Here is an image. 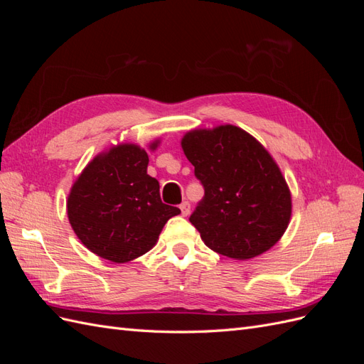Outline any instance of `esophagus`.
Instances as JSON below:
<instances>
[{
  "mask_svg": "<svg viewBox=\"0 0 364 364\" xmlns=\"http://www.w3.org/2000/svg\"><path fill=\"white\" fill-rule=\"evenodd\" d=\"M179 208H181V213H182L183 217H186V215L190 214V203L188 202H182Z\"/></svg>",
  "mask_w": 364,
  "mask_h": 364,
  "instance_id": "1",
  "label": "esophagus"
}]
</instances>
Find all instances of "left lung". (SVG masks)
<instances>
[{
	"label": "left lung",
	"mask_w": 364,
	"mask_h": 364,
	"mask_svg": "<svg viewBox=\"0 0 364 364\" xmlns=\"http://www.w3.org/2000/svg\"><path fill=\"white\" fill-rule=\"evenodd\" d=\"M205 188L190 222L220 255L250 259L278 243L291 217V193L278 164L232 124L194 129L181 141Z\"/></svg>",
	"instance_id": "1"
}]
</instances>
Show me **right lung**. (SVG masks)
<instances>
[{
    "label": "right lung",
    "mask_w": 364,
    "mask_h": 364,
    "mask_svg": "<svg viewBox=\"0 0 364 364\" xmlns=\"http://www.w3.org/2000/svg\"><path fill=\"white\" fill-rule=\"evenodd\" d=\"M159 139L149 144L153 151ZM149 155L123 142L102 151L71 186L68 220L82 245L117 264L144 255L164 225L181 209L161 200L159 182L147 174Z\"/></svg>",
    "instance_id": "add662e5"
}]
</instances>
